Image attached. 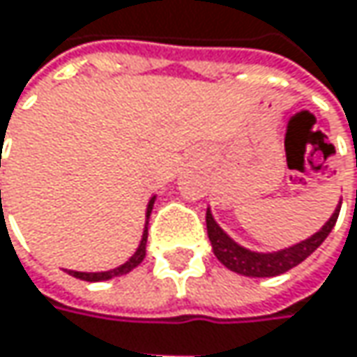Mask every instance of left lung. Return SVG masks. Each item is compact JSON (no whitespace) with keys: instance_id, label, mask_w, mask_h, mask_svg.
<instances>
[{"instance_id":"8db88e82","label":"left lung","mask_w":357,"mask_h":357,"mask_svg":"<svg viewBox=\"0 0 357 357\" xmlns=\"http://www.w3.org/2000/svg\"><path fill=\"white\" fill-rule=\"evenodd\" d=\"M339 208H341V202L335 206L333 215L328 217V221L317 234H312L306 240L296 242L287 248L271 250V252H258V250H250L242 244H238L215 221L211 206L206 208V231H208V240H211L215 256L229 271L244 275V277H275V275H283L289 268L298 266L302 260H306L314 250L321 246L326 240V236L331 234V229L335 227V221L339 217Z\"/></svg>"}]
</instances>
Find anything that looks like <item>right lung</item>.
<instances>
[{
	"instance_id": "1",
	"label": "right lung",
	"mask_w": 357,
	"mask_h": 357,
	"mask_svg": "<svg viewBox=\"0 0 357 357\" xmlns=\"http://www.w3.org/2000/svg\"><path fill=\"white\" fill-rule=\"evenodd\" d=\"M155 200H157V194H153V196H151V200H149V206H146V223H144V231H142L140 244H138L136 252H134V254H132L123 264H119V266H115V268H109V271H97V273L68 271V268H66V273H68V275H72V277H76V279H82V281H107V279L121 277V275H126V273L134 271V268L144 260V256H146V238H149V229H146V225H149V217H151V213H153Z\"/></svg>"
}]
</instances>
